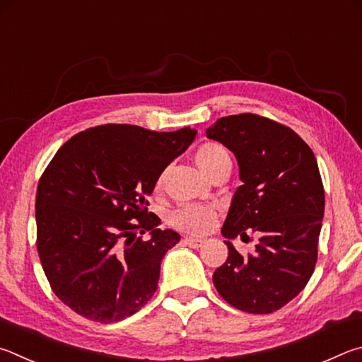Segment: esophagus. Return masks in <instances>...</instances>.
<instances>
[{
  "label": "esophagus",
  "instance_id": "1",
  "mask_svg": "<svg viewBox=\"0 0 362 362\" xmlns=\"http://www.w3.org/2000/svg\"><path fill=\"white\" fill-rule=\"evenodd\" d=\"M182 243L191 246V248H200L202 243H204V240L194 238V237H186V238H182Z\"/></svg>",
  "mask_w": 362,
  "mask_h": 362
}]
</instances>
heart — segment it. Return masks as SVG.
I'll use <instances>...</instances> for the list:
<instances>
[{
	"mask_svg": "<svg viewBox=\"0 0 362 362\" xmlns=\"http://www.w3.org/2000/svg\"><path fill=\"white\" fill-rule=\"evenodd\" d=\"M195 162L206 176H211L214 171L223 167H232L230 152L227 151L226 146L219 143L202 144L195 152ZM160 181H158V185H160ZM216 216V208L211 205L182 204L171 213L170 224L181 232L202 235V233L210 230Z\"/></svg>",
	"mask_w": 362,
	"mask_h": 362,
	"instance_id": "obj_1",
	"label": "heart"
}]
</instances>
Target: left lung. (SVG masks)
Masks as SVG:
<instances>
[{"instance_id": "1", "label": "left lung", "mask_w": 362, "mask_h": 362, "mask_svg": "<svg viewBox=\"0 0 362 362\" xmlns=\"http://www.w3.org/2000/svg\"><path fill=\"white\" fill-rule=\"evenodd\" d=\"M206 136L235 154L243 181L221 230L229 256L214 288L242 312L274 313L307 286L318 259L325 187L316 157L293 129L259 114L221 117ZM250 233L259 237L257 255L242 257L228 240Z\"/></svg>"}]
</instances>
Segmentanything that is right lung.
I'll list each match as a JSON object with an SVG mask.
<instances>
[{
    "mask_svg": "<svg viewBox=\"0 0 362 362\" xmlns=\"http://www.w3.org/2000/svg\"><path fill=\"white\" fill-rule=\"evenodd\" d=\"M197 132L106 124L57 151L36 191V248L54 294L90 321H122L149 302L180 242L148 211L162 171ZM146 231L149 240H143Z\"/></svg>",
    "mask_w": 362,
    "mask_h": 362,
    "instance_id": "right-lung-1",
    "label": "right lung"
}]
</instances>
